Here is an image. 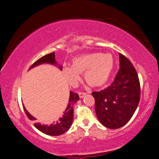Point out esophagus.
<instances>
[{"mask_svg": "<svg viewBox=\"0 0 159 159\" xmlns=\"http://www.w3.org/2000/svg\"><path fill=\"white\" fill-rule=\"evenodd\" d=\"M78 94H79V96H80V98H83L84 96H85L86 95V93H81V92H79L78 93Z\"/></svg>", "mask_w": 159, "mask_h": 159, "instance_id": "esophagus-1", "label": "esophagus"}]
</instances>
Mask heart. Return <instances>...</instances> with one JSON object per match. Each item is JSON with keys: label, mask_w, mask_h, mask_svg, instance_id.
I'll list each match as a JSON object with an SVG mask.
<instances>
[{"label": "heart", "mask_w": 159, "mask_h": 159, "mask_svg": "<svg viewBox=\"0 0 159 159\" xmlns=\"http://www.w3.org/2000/svg\"><path fill=\"white\" fill-rule=\"evenodd\" d=\"M115 61L110 54L94 52L81 55L72 61L71 66H65L62 73L72 87H77L84 72V80L93 87L104 85L112 76Z\"/></svg>", "instance_id": "heart-1"}]
</instances>
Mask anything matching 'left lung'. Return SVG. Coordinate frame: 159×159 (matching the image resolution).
<instances>
[{
	"label": "left lung",
	"mask_w": 159,
	"mask_h": 159,
	"mask_svg": "<svg viewBox=\"0 0 159 159\" xmlns=\"http://www.w3.org/2000/svg\"><path fill=\"white\" fill-rule=\"evenodd\" d=\"M120 69L113 83L100 92H93L95 111L104 126L117 129L130 120L140 98V84L137 71L127 57L119 53Z\"/></svg>",
	"instance_id": "1"
}]
</instances>
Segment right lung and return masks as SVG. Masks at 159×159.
<instances>
[{"instance_id": "right-lung-1", "label": "right lung", "mask_w": 159, "mask_h": 159, "mask_svg": "<svg viewBox=\"0 0 159 159\" xmlns=\"http://www.w3.org/2000/svg\"><path fill=\"white\" fill-rule=\"evenodd\" d=\"M44 63H49V64H52L56 66L60 69V70L63 69V66L57 64V61H55V52L50 53V54L46 55L38 61L35 62L30 67V69L33 68L38 66L41 64H44ZM80 97L79 95L77 93L70 91V96L69 98V102L67 104L66 109L62 117H59L58 120L54 121L53 123L50 125H44L41 124L40 123H35L34 126L37 129L42 131V133L45 134L49 136H59L63 134L65 132H66L71 126L72 122H73V117H74V104H75L77 101H79ZM23 109L25 112L27 116L30 120H35L36 118L34 116H32L29 112L27 111L25 106H23Z\"/></svg>"}]
</instances>
